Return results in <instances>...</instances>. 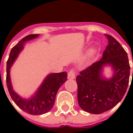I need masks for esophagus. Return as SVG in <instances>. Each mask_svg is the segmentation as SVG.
Segmentation results:
<instances>
[{
	"label": "esophagus",
	"mask_w": 133,
	"mask_h": 133,
	"mask_svg": "<svg viewBox=\"0 0 133 133\" xmlns=\"http://www.w3.org/2000/svg\"><path fill=\"white\" fill-rule=\"evenodd\" d=\"M75 78V73L74 70H70L68 74V79H74Z\"/></svg>",
	"instance_id": "obj_1"
}]
</instances>
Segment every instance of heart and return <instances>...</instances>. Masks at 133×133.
I'll list each match as a JSON object with an SVG mask.
<instances>
[{"instance_id": "obj_1", "label": "heart", "mask_w": 133, "mask_h": 133, "mask_svg": "<svg viewBox=\"0 0 133 133\" xmlns=\"http://www.w3.org/2000/svg\"><path fill=\"white\" fill-rule=\"evenodd\" d=\"M96 53H97V49H96V48H94L90 49V50H89L88 52H87L86 56H85V59H86V61H88L91 60V59L94 57V56H95Z\"/></svg>"}]
</instances>
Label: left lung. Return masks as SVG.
<instances>
[{"mask_svg":"<svg viewBox=\"0 0 133 133\" xmlns=\"http://www.w3.org/2000/svg\"><path fill=\"white\" fill-rule=\"evenodd\" d=\"M105 36L108 45L102 58L81 72L76 79L79 105L89 113L101 114L115 107L124 97L129 83L130 68L127 53L114 37ZM107 66L113 71L110 78L103 75V68Z\"/></svg>","mask_w":133,"mask_h":133,"instance_id":"obj_1","label":"left lung"}]
</instances>
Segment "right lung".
<instances>
[{
  "mask_svg": "<svg viewBox=\"0 0 133 133\" xmlns=\"http://www.w3.org/2000/svg\"><path fill=\"white\" fill-rule=\"evenodd\" d=\"M38 36L39 34H30L21 39L11 49L7 61L6 81L9 95L14 103L21 109L32 115H40L50 111L54 104L58 89L68 80L66 72L49 74L36 92L28 99L23 98L14 91L10 78V68L21 52L23 50L26 43L38 38Z\"/></svg>",
  "mask_w": 133,
  "mask_h": 133,
  "instance_id": "obj_1",
  "label": "right lung"
}]
</instances>
